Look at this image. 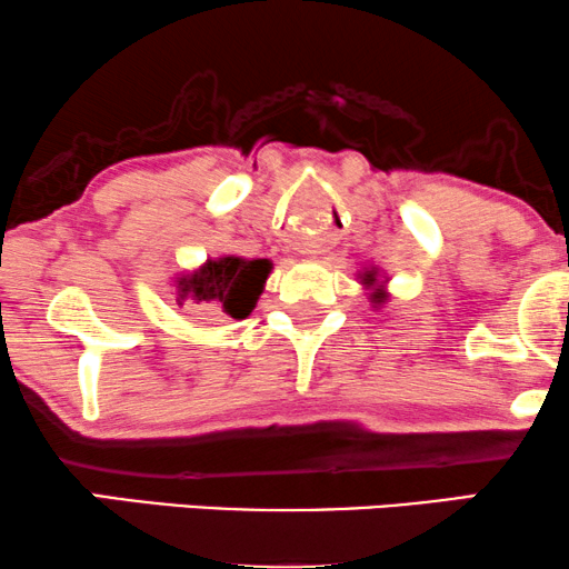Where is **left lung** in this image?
Instances as JSON below:
<instances>
[{
    "mask_svg": "<svg viewBox=\"0 0 569 569\" xmlns=\"http://www.w3.org/2000/svg\"><path fill=\"white\" fill-rule=\"evenodd\" d=\"M361 283L367 286V289H371V302H375V305H382L385 299H388V291L382 289V280H380V276H377L375 267L361 272Z\"/></svg>",
    "mask_w": 569,
    "mask_h": 569,
    "instance_id": "left-lung-1",
    "label": "left lung"
}]
</instances>
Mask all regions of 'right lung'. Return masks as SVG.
<instances>
[{"label":"right lung","mask_w":569,"mask_h":569,"mask_svg":"<svg viewBox=\"0 0 569 569\" xmlns=\"http://www.w3.org/2000/svg\"><path fill=\"white\" fill-rule=\"evenodd\" d=\"M270 272V259H206V264H200L198 270L176 278V305L200 307V310L240 321V318L251 316V310L257 307Z\"/></svg>","instance_id":"add662e5"}]
</instances>
